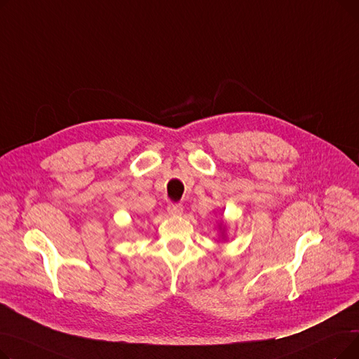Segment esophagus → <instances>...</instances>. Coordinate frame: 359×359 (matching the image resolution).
Returning <instances> with one entry per match:
<instances>
[{
  "instance_id": "esophagus-1",
  "label": "esophagus",
  "mask_w": 359,
  "mask_h": 359,
  "mask_svg": "<svg viewBox=\"0 0 359 359\" xmlns=\"http://www.w3.org/2000/svg\"><path fill=\"white\" fill-rule=\"evenodd\" d=\"M167 211L172 215H180L183 212V205L177 203V202H170L167 205Z\"/></svg>"
}]
</instances>
